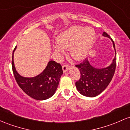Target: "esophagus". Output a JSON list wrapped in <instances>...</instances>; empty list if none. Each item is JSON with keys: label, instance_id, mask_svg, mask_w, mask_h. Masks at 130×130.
I'll use <instances>...</instances> for the list:
<instances>
[{"label": "esophagus", "instance_id": "esophagus-1", "mask_svg": "<svg viewBox=\"0 0 130 130\" xmlns=\"http://www.w3.org/2000/svg\"><path fill=\"white\" fill-rule=\"evenodd\" d=\"M69 69V66L68 65H64L62 66V70H63V72L64 73L67 72Z\"/></svg>", "mask_w": 130, "mask_h": 130}]
</instances>
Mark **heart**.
<instances>
[{
    "mask_svg": "<svg viewBox=\"0 0 130 130\" xmlns=\"http://www.w3.org/2000/svg\"><path fill=\"white\" fill-rule=\"evenodd\" d=\"M94 38V31L91 28L74 26L58 36L57 38L58 45H54V49L57 53L61 54L62 48H70L72 56L81 59L86 55Z\"/></svg>",
    "mask_w": 130,
    "mask_h": 130,
    "instance_id": "obj_1",
    "label": "heart"
}]
</instances>
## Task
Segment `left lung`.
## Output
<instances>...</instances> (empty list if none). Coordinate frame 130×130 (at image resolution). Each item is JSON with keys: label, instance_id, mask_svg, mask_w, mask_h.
<instances>
[{"label": "left lung", "instance_id": "8db88e82", "mask_svg": "<svg viewBox=\"0 0 130 130\" xmlns=\"http://www.w3.org/2000/svg\"><path fill=\"white\" fill-rule=\"evenodd\" d=\"M102 36L111 39L115 52V55L110 65L105 68H98L92 66L86 58L76 67L80 72V78L75 85L77 90L81 94L89 98L98 95L102 92L110 83L115 73L116 68V51L113 40L107 33L104 32Z\"/></svg>", "mask_w": 130, "mask_h": 130}]
</instances>
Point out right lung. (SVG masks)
I'll return each mask as SVG.
<instances>
[{
  "label": "right lung",
  "instance_id": "1",
  "mask_svg": "<svg viewBox=\"0 0 130 130\" xmlns=\"http://www.w3.org/2000/svg\"><path fill=\"white\" fill-rule=\"evenodd\" d=\"M17 46L13 51L12 70L18 86L27 95L36 100L47 99L55 94L60 79L63 74L60 64L51 60L48 62L43 72L34 77L21 76L16 70L13 61V54Z\"/></svg>",
  "mask_w": 130,
  "mask_h": 130
}]
</instances>
